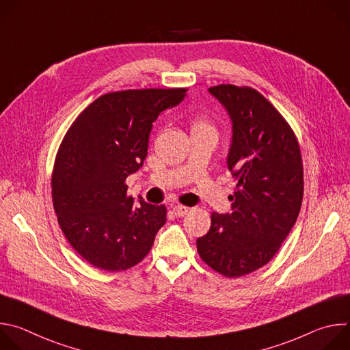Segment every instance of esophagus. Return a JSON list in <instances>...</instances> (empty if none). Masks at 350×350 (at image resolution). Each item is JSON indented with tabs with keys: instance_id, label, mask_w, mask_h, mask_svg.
Listing matches in <instances>:
<instances>
[{
	"instance_id": "1",
	"label": "esophagus",
	"mask_w": 350,
	"mask_h": 350,
	"mask_svg": "<svg viewBox=\"0 0 350 350\" xmlns=\"http://www.w3.org/2000/svg\"><path fill=\"white\" fill-rule=\"evenodd\" d=\"M172 209H173V213H174L177 217H183V216H185V215L189 212V208L183 206V205H173Z\"/></svg>"
}]
</instances>
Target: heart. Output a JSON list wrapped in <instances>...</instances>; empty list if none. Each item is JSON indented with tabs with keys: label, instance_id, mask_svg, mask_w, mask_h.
<instances>
[{
	"label": "heart",
	"instance_id": "b5f03b06",
	"mask_svg": "<svg viewBox=\"0 0 350 350\" xmlns=\"http://www.w3.org/2000/svg\"><path fill=\"white\" fill-rule=\"evenodd\" d=\"M191 133H215V126L205 115H195L191 119Z\"/></svg>",
	"mask_w": 350,
	"mask_h": 350
}]
</instances>
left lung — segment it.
Returning <instances> with one entry per match:
<instances>
[{
    "mask_svg": "<svg viewBox=\"0 0 350 350\" xmlns=\"http://www.w3.org/2000/svg\"><path fill=\"white\" fill-rule=\"evenodd\" d=\"M232 120L227 166L237 181L231 213L211 215L196 239L201 259L237 278L267 265L296 223L304 199V163L297 138L274 105L252 87L209 88Z\"/></svg>",
    "mask_w": 350,
    "mask_h": 350,
    "instance_id": "1",
    "label": "left lung"
}]
</instances>
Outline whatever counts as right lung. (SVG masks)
I'll return each instance as SVG.
<instances>
[{"label": "right lung", "instance_id": "1", "mask_svg": "<svg viewBox=\"0 0 350 350\" xmlns=\"http://www.w3.org/2000/svg\"><path fill=\"white\" fill-rule=\"evenodd\" d=\"M187 88H142L104 94L66 131L54 163L53 204L75 251L105 271H124L151 251L166 223L165 205L127 195L126 178L146 158L159 113L183 101Z\"/></svg>", "mask_w": 350, "mask_h": 350}]
</instances>
